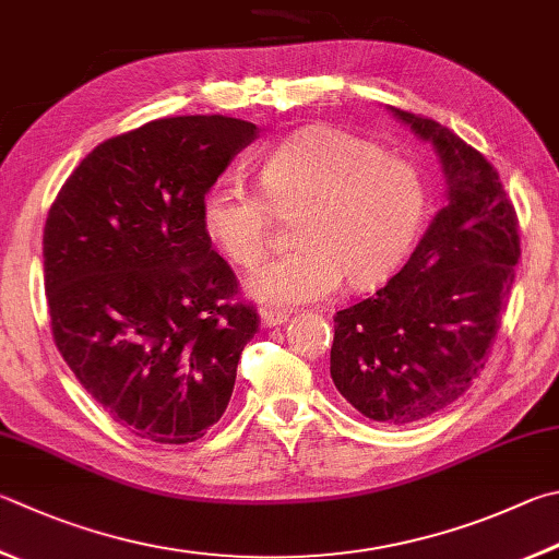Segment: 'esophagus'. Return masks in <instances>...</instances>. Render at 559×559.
Masks as SVG:
<instances>
[{"label":"esophagus","mask_w":559,"mask_h":559,"mask_svg":"<svg viewBox=\"0 0 559 559\" xmlns=\"http://www.w3.org/2000/svg\"><path fill=\"white\" fill-rule=\"evenodd\" d=\"M259 322H261L263 330H271V328H278V324H283V322H288V314L286 312H273V310H261Z\"/></svg>","instance_id":"esophagus-1"}]
</instances>
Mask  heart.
<instances>
[{
	"mask_svg": "<svg viewBox=\"0 0 559 559\" xmlns=\"http://www.w3.org/2000/svg\"><path fill=\"white\" fill-rule=\"evenodd\" d=\"M261 190L215 180L200 200L205 237L239 266L266 251L273 210L296 217L298 249L271 259L245 281L269 310L332 296L347 278L373 288L408 257L428 217L420 170L347 131L314 129L288 139L261 164Z\"/></svg>",
	"mask_w": 559,
	"mask_h": 559,
	"instance_id": "heart-1",
	"label": "heart"
}]
</instances>
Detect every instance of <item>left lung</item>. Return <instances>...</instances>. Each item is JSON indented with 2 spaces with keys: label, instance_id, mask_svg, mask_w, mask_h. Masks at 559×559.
<instances>
[{
  "label": "left lung",
  "instance_id": "left-lung-1",
  "mask_svg": "<svg viewBox=\"0 0 559 559\" xmlns=\"http://www.w3.org/2000/svg\"><path fill=\"white\" fill-rule=\"evenodd\" d=\"M389 111L438 154L444 207L377 296L337 312L330 377L364 418L413 425L448 408L479 377L521 247L489 160L438 121Z\"/></svg>",
  "mask_w": 559,
  "mask_h": 559
}]
</instances>
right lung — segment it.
<instances>
[{"instance_id":"obj_1","label":"right lung","mask_w":559,"mask_h":559,"mask_svg":"<svg viewBox=\"0 0 559 559\" xmlns=\"http://www.w3.org/2000/svg\"><path fill=\"white\" fill-rule=\"evenodd\" d=\"M259 127L170 117L99 144L60 188L44 229L58 352L119 425L195 442L235 391L257 310L200 225V200Z\"/></svg>"}]
</instances>
